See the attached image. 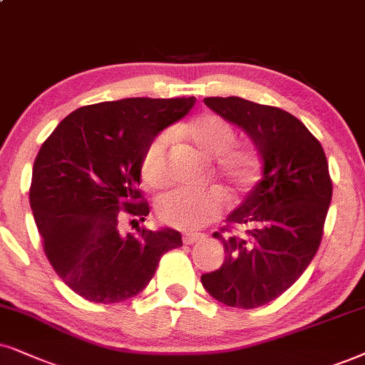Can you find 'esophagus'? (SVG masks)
<instances>
[{"instance_id":"obj_1","label":"esophagus","mask_w":365,"mask_h":365,"mask_svg":"<svg viewBox=\"0 0 365 365\" xmlns=\"http://www.w3.org/2000/svg\"><path fill=\"white\" fill-rule=\"evenodd\" d=\"M202 237H204V234H200V232H187V234H183V242L195 244L198 239H202Z\"/></svg>"}]
</instances>
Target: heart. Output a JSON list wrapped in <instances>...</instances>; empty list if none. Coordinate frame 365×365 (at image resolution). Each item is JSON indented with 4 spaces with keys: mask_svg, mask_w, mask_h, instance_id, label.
<instances>
[{
    "mask_svg": "<svg viewBox=\"0 0 365 365\" xmlns=\"http://www.w3.org/2000/svg\"><path fill=\"white\" fill-rule=\"evenodd\" d=\"M173 138L183 140L204 156L214 160L212 175L222 183L227 198L247 192L259 178L261 163L256 151L249 146L234 145L236 131L215 114H202L187 124L175 128ZM143 180L150 187H161L167 182V136L160 135L150 143L141 160ZM222 198L214 190H175L163 195L156 204V214L163 224L192 230L214 220L220 212Z\"/></svg>",
    "mask_w": 365,
    "mask_h": 365,
    "instance_id": "1",
    "label": "heart"
}]
</instances>
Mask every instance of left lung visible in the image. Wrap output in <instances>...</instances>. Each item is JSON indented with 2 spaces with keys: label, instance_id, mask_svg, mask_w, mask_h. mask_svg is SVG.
<instances>
[{
  "label": "left lung",
  "instance_id": "8db88e82",
  "mask_svg": "<svg viewBox=\"0 0 365 365\" xmlns=\"http://www.w3.org/2000/svg\"><path fill=\"white\" fill-rule=\"evenodd\" d=\"M204 103L241 128L262 158V178L225 219L247 227L246 236L214 232L225 261L200 278L217 302L249 310L283 294L315 257L331 200L329 163L305 124L283 109L242 98Z\"/></svg>",
  "mask_w": 365,
  "mask_h": 365
}]
</instances>
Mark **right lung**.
<instances>
[{"instance_id":"1","label":"right lung","mask_w":365,"mask_h":365,"mask_svg":"<svg viewBox=\"0 0 365 365\" xmlns=\"http://www.w3.org/2000/svg\"><path fill=\"white\" fill-rule=\"evenodd\" d=\"M193 104L195 98H129L84 106L41 145L30 205L45 256L82 298L108 305L136 297L160 257L182 246L178 230L123 234L121 220L145 222L150 205L138 188L143 155Z\"/></svg>"}]
</instances>
